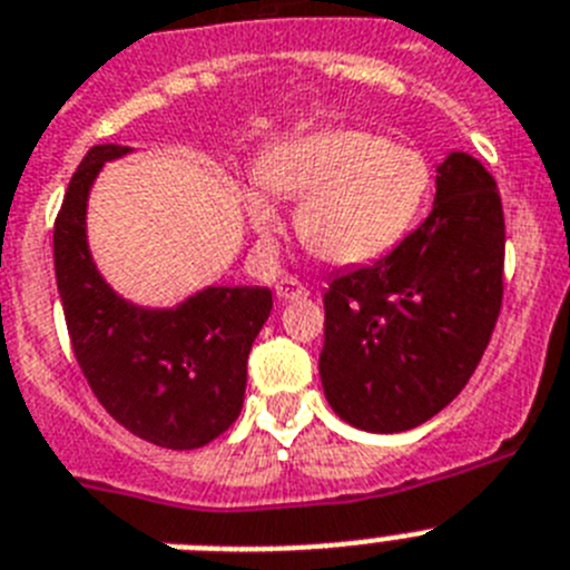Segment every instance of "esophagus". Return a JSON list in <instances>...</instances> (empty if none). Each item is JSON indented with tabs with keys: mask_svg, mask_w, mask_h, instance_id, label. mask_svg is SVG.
Segmentation results:
<instances>
[{
	"mask_svg": "<svg viewBox=\"0 0 570 570\" xmlns=\"http://www.w3.org/2000/svg\"><path fill=\"white\" fill-rule=\"evenodd\" d=\"M305 294H308V288H305L296 276H282V279L276 282V296H279L282 302L302 299Z\"/></svg>",
	"mask_w": 570,
	"mask_h": 570,
	"instance_id": "1",
	"label": "esophagus"
}]
</instances>
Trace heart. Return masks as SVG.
I'll return each instance as SVG.
<instances>
[{
  "mask_svg": "<svg viewBox=\"0 0 570 570\" xmlns=\"http://www.w3.org/2000/svg\"><path fill=\"white\" fill-rule=\"evenodd\" d=\"M262 185L299 203L302 245L331 265H365L400 245L431 194V168L414 148L367 130H322L282 145L259 170ZM259 236L279 230L262 194L248 196Z\"/></svg>",
  "mask_w": 570,
  "mask_h": 570,
  "instance_id": "1",
  "label": "heart"
}]
</instances>
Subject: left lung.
<instances>
[{
    "label": "left lung",
    "instance_id": "8db88e82",
    "mask_svg": "<svg viewBox=\"0 0 570 570\" xmlns=\"http://www.w3.org/2000/svg\"><path fill=\"white\" fill-rule=\"evenodd\" d=\"M505 216L480 159L436 168L425 223L374 265L331 279L320 376L331 407L374 434L436 416L480 365L502 308Z\"/></svg>",
    "mask_w": 570,
    "mask_h": 570
}]
</instances>
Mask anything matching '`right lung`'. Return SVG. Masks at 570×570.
<instances>
[{"label":"right lung","instance_id":"add662e5","mask_svg":"<svg viewBox=\"0 0 570 570\" xmlns=\"http://www.w3.org/2000/svg\"><path fill=\"white\" fill-rule=\"evenodd\" d=\"M125 145H94L65 190L53 268L70 345L90 391L130 434L170 451L203 448L236 422L248 354L268 320V288H205L168 311L136 308L90 259V185Z\"/></svg>","mask_w":570,"mask_h":570}]
</instances>
